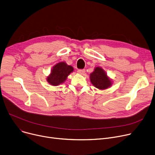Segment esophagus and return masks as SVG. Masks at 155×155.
<instances>
[{
	"instance_id": "34e87169",
	"label": "esophagus",
	"mask_w": 155,
	"mask_h": 155,
	"mask_svg": "<svg viewBox=\"0 0 155 155\" xmlns=\"http://www.w3.org/2000/svg\"><path fill=\"white\" fill-rule=\"evenodd\" d=\"M77 72L80 74H83L84 72H86V70L85 69H78Z\"/></svg>"
}]
</instances>
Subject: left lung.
<instances>
[{"label":"left lung","mask_w":155,"mask_h":155,"mask_svg":"<svg viewBox=\"0 0 155 155\" xmlns=\"http://www.w3.org/2000/svg\"><path fill=\"white\" fill-rule=\"evenodd\" d=\"M90 79L91 83L96 87L99 89H106L111 86V81L107 76L104 71L97 67L90 74Z\"/></svg>","instance_id":"8db88e82"}]
</instances>
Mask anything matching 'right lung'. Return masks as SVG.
I'll list each match as a JSON object with an SVG mask.
<instances>
[{"instance_id": "right-lung-1", "label": "right lung", "mask_w": 155, "mask_h": 155, "mask_svg": "<svg viewBox=\"0 0 155 155\" xmlns=\"http://www.w3.org/2000/svg\"><path fill=\"white\" fill-rule=\"evenodd\" d=\"M73 71V68L66 62H61L53 67L51 74L48 77V83L53 86H58L64 83L68 75Z\"/></svg>"}]
</instances>
